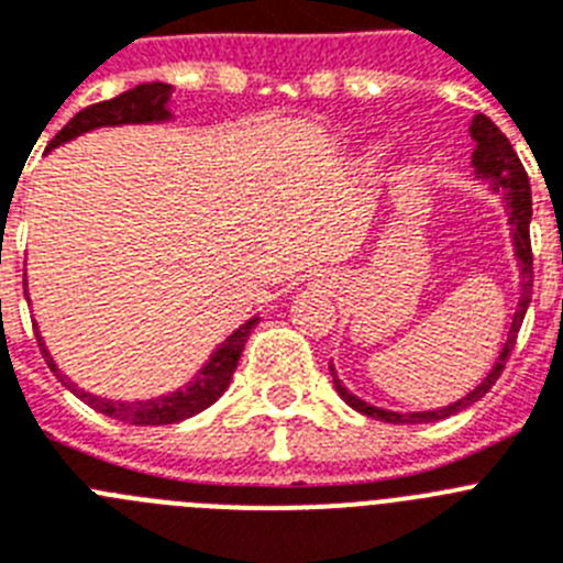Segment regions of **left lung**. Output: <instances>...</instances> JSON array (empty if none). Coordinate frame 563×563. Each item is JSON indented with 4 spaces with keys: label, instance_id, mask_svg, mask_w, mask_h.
Masks as SVG:
<instances>
[{
    "label": "left lung",
    "instance_id": "8db88e82",
    "mask_svg": "<svg viewBox=\"0 0 563 563\" xmlns=\"http://www.w3.org/2000/svg\"><path fill=\"white\" fill-rule=\"evenodd\" d=\"M471 139L476 141V150H473V169H476V178H485L496 192L505 195V209H507V221H510V234H512V246H516V261H518V306L516 314H512L510 331H507L505 349L498 351L496 365L490 368V374L476 385V388L462 397L459 402L448 405V408L439 410H417V413H397V410H385L376 408V405H368L365 399L354 397L342 379L336 376L334 365H329L331 376H334V388L345 402L354 410H360L363 417L379 419V422L390 424H422V422H437V419H448L459 410L471 408L473 402L485 397L487 390L496 385V379L501 376L507 365V356L512 354V345H516L518 329L525 322L527 306H530L532 297V249H530V218H532V195H530V178H527L525 166L518 161L516 150L507 141V135L493 124L487 115H473L471 121Z\"/></svg>",
    "mask_w": 563,
    "mask_h": 563
}]
</instances>
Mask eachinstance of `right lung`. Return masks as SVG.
Masks as SVG:
<instances>
[{"instance_id":"obj_1","label":"right lung","mask_w":563,"mask_h":563,"mask_svg":"<svg viewBox=\"0 0 563 563\" xmlns=\"http://www.w3.org/2000/svg\"><path fill=\"white\" fill-rule=\"evenodd\" d=\"M173 96V85H164V81H150V85H139L133 90L121 92L110 101H99V104L85 107L81 112H76L70 121H67L62 130L56 133V139L47 144V150H56L58 144H67L76 135L90 133L96 126H119V124H150V121H169L173 112L166 110V101ZM261 317H252L241 325V329L229 334L227 340L214 349V354L209 356V363L192 376V383H187L184 388L166 394V397L155 399H139V402H121V399H104L96 397L90 390L78 388L67 379L58 365L53 363V356L47 354L45 342H42V334H36L38 349L45 354L47 365H51L53 374L58 376V383L67 385V388L76 394L81 402L90 405L92 410H99L104 417L119 419V422L130 424H173L180 422V419H189L200 410H207L209 405L221 399L223 390L232 383V374L238 368V360L243 354V345H246L249 334L257 325Z\"/></svg>"}]
</instances>
